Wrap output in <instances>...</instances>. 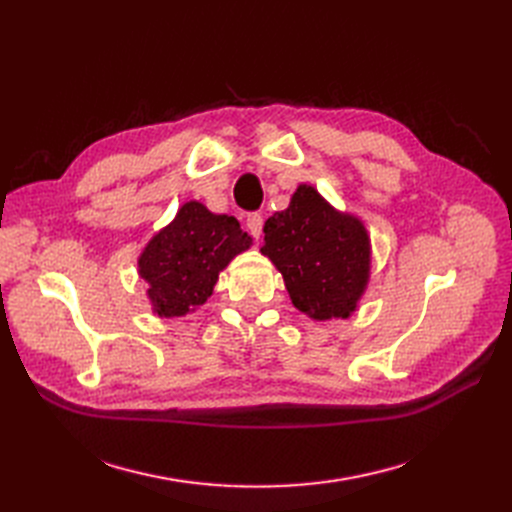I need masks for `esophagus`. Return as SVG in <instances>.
<instances>
[{"label":"esophagus","mask_w":512,"mask_h":512,"mask_svg":"<svg viewBox=\"0 0 512 512\" xmlns=\"http://www.w3.org/2000/svg\"><path fill=\"white\" fill-rule=\"evenodd\" d=\"M262 215L260 213H250L247 215V220H245V224H247V230H250V235L254 237V239H258L260 237V232H262Z\"/></svg>","instance_id":"obj_1"}]
</instances>
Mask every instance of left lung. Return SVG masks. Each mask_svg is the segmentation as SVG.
<instances>
[{
    "mask_svg": "<svg viewBox=\"0 0 512 512\" xmlns=\"http://www.w3.org/2000/svg\"><path fill=\"white\" fill-rule=\"evenodd\" d=\"M284 275L292 305L316 320L346 318L365 290L369 237L359 220L337 213L309 185L265 222L260 250Z\"/></svg>",
    "mask_w": 512,
    "mask_h": 512,
    "instance_id": "1",
    "label": "left lung"
}]
</instances>
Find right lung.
I'll return each instance as SVG.
<instances>
[{
    "label": "right lung",
    "instance_id": "right-lung-1",
    "mask_svg": "<svg viewBox=\"0 0 512 512\" xmlns=\"http://www.w3.org/2000/svg\"><path fill=\"white\" fill-rule=\"evenodd\" d=\"M250 243L232 215H215L196 200L185 203L138 260L158 316H183L203 305L220 271Z\"/></svg>",
    "mask_w": 512,
    "mask_h": 512
}]
</instances>
